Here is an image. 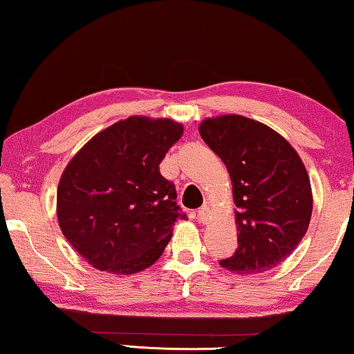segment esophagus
I'll return each mask as SVG.
<instances>
[{
  "label": "esophagus",
  "instance_id": "34e87169",
  "mask_svg": "<svg viewBox=\"0 0 354 354\" xmlns=\"http://www.w3.org/2000/svg\"><path fill=\"white\" fill-rule=\"evenodd\" d=\"M196 217H198V221L205 224V222L209 219V207H207L206 205L203 206V207H200V209L196 211Z\"/></svg>",
  "mask_w": 354,
  "mask_h": 354
}]
</instances>
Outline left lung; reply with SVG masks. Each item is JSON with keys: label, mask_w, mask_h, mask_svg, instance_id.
I'll return each mask as SVG.
<instances>
[{"label": "left lung", "mask_w": 354, "mask_h": 354, "mask_svg": "<svg viewBox=\"0 0 354 354\" xmlns=\"http://www.w3.org/2000/svg\"><path fill=\"white\" fill-rule=\"evenodd\" d=\"M205 143L230 174L239 248L219 261L236 274H258L288 258L306 234L313 193L292 145L268 125L227 114L200 124Z\"/></svg>", "instance_id": "1"}]
</instances>
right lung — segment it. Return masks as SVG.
Instances as JSON below:
<instances>
[{
	"instance_id": "right-lung-1",
	"label": "right lung",
	"mask_w": 354,
	"mask_h": 354,
	"mask_svg": "<svg viewBox=\"0 0 354 354\" xmlns=\"http://www.w3.org/2000/svg\"><path fill=\"white\" fill-rule=\"evenodd\" d=\"M183 127L145 115L96 133L57 185L61 232L86 263L113 274H137L156 263L185 219L172 182L159 172Z\"/></svg>"
}]
</instances>
